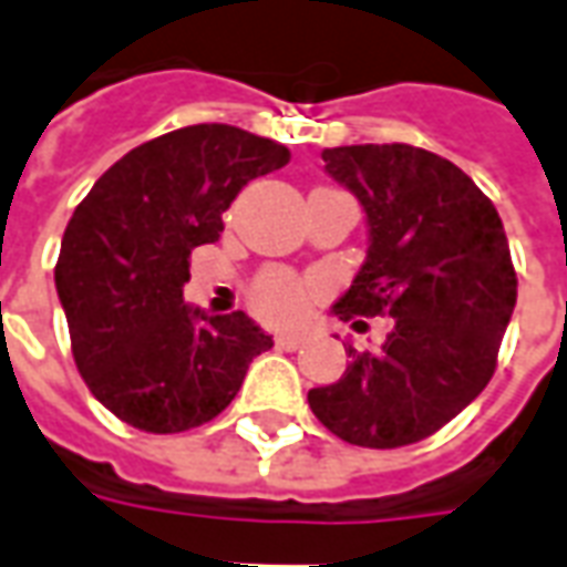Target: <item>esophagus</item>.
Returning a JSON list of instances; mask_svg holds the SVG:
<instances>
[{
    "instance_id": "obj_1",
    "label": "esophagus",
    "mask_w": 567,
    "mask_h": 567,
    "mask_svg": "<svg viewBox=\"0 0 567 567\" xmlns=\"http://www.w3.org/2000/svg\"><path fill=\"white\" fill-rule=\"evenodd\" d=\"M303 340H307V337H303L300 331L276 333V346H279V349H285V352H295V349H300V346H303Z\"/></svg>"
}]
</instances>
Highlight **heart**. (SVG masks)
I'll return each instance as SVG.
<instances>
[{
	"instance_id": "1",
	"label": "heart",
	"mask_w": 567,
	"mask_h": 567,
	"mask_svg": "<svg viewBox=\"0 0 567 567\" xmlns=\"http://www.w3.org/2000/svg\"><path fill=\"white\" fill-rule=\"evenodd\" d=\"M251 303L260 316L272 321H291L297 319L309 303L307 285L297 282L288 272H264L258 282L251 285Z\"/></svg>"
}]
</instances>
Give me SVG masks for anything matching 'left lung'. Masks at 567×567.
<instances>
[{
	"mask_svg": "<svg viewBox=\"0 0 567 567\" xmlns=\"http://www.w3.org/2000/svg\"><path fill=\"white\" fill-rule=\"evenodd\" d=\"M324 173L368 215V260L333 312L389 316L373 352L309 392L346 443L398 450L431 437L483 392L516 307V270L492 199L455 163L404 142L321 151ZM364 324V321H355Z\"/></svg>",
	"mask_w": 567,
	"mask_h": 567,
	"instance_id": "1",
	"label": "left lung"
}]
</instances>
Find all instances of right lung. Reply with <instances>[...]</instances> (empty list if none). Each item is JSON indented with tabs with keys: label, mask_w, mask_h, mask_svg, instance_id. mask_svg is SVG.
<instances>
[{
	"label": "right lung",
	"mask_w": 567,
	"mask_h": 567,
	"mask_svg": "<svg viewBox=\"0 0 567 567\" xmlns=\"http://www.w3.org/2000/svg\"><path fill=\"white\" fill-rule=\"evenodd\" d=\"M291 151L230 124L157 136L109 166L72 212L54 282L72 355L93 398L121 422L178 434L230 404L248 364L272 346L246 312L185 307L190 251Z\"/></svg>",
	"instance_id": "1"
}]
</instances>
